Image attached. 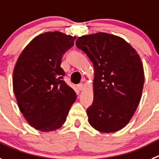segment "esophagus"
Here are the masks:
<instances>
[{
    "label": "esophagus",
    "instance_id": "1",
    "mask_svg": "<svg viewBox=\"0 0 159 159\" xmlns=\"http://www.w3.org/2000/svg\"><path fill=\"white\" fill-rule=\"evenodd\" d=\"M78 90H80V91H82V90L84 89V84H80L78 85Z\"/></svg>",
    "mask_w": 159,
    "mask_h": 159
}]
</instances>
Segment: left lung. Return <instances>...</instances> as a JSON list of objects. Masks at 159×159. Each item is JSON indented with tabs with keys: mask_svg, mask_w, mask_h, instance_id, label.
Instances as JSON below:
<instances>
[{
	"mask_svg": "<svg viewBox=\"0 0 159 159\" xmlns=\"http://www.w3.org/2000/svg\"><path fill=\"white\" fill-rule=\"evenodd\" d=\"M76 46L94 66V98L87 109L89 122L101 133L121 129L141 99L144 72L140 56L121 37L103 32L78 37Z\"/></svg>",
	"mask_w": 159,
	"mask_h": 159,
	"instance_id": "obj_1",
	"label": "left lung"
}]
</instances>
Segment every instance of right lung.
Wrapping results in <instances>:
<instances>
[{"label":"right lung","mask_w":159,"mask_h":159,"mask_svg":"<svg viewBox=\"0 0 159 159\" xmlns=\"http://www.w3.org/2000/svg\"><path fill=\"white\" fill-rule=\"evenodd\" d=\"M76 36L45 32L35 37L19 55L12 84L18 106L25 119L41 132L56 130L64 124L76 93L68 86L60 67L63 54Z\"/></svg>","instance_id":"obj_1"}]
</instances>
